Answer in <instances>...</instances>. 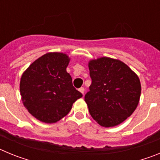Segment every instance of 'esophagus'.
<instances>
[{"mask_svg": "<svg viewBox=\"0 0 160 160\" xmlns=\"http://www.w3.org/2000/svg\"><path fill=\"white\" fill-rule=\"evenodd\" d=\"M79 91H80V92H81L82 94H84V91H85L84 87H81V88L79 89Z\"/></svg>", "mask_w": 160, "mask_h": 160, "instance_id": "1", "label": "esophagus"}]
</instances>
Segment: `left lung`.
Wrapping results in <instances>:
<instances>
[{
    "label": "left lung",
    "mask_w": 160,
    "mask_h": 160,
    "mask_svg": "<svg viewBox=\"0 0 160 160\" xmlns=\"http://www.w3.org/2000/svg\"><path fill=\"white\" fill-rule=\"evenodd\" d=\"M92 83L85 95L89 112L98 123L112 128L135 111L141 94L140 80L125 63L107 57L88 63Z\"/></svg>",
    "instance_id": "1"
}]
</instances>
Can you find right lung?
<instances>
[{
	"label": "right lung",
	"mask_w": 160,
	"mask_h": 160,
	"mask_svg": "<svg viewBox=\"0 0 160 160\" xmlns=\"http://www.w3.org/2000/svg\"><path fill=\"white\" fill-rule=\"evenodd\" d=\"M67 54L51 52L35 60L22 73L20 92L23 105L37 119L54 123L70 112L73 103L82 97L66 71Z\"/></svg>",
	"instance_id": "1"
}]
</instances>
